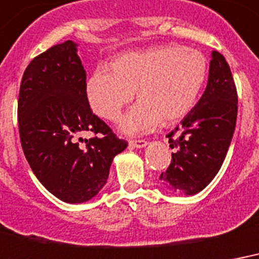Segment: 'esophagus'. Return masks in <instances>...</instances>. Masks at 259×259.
<instances>
[{
  "mask_svg": "<svg viewBox=\"0 0 259 259\" xmlns=\"http://www.w3.org/2000/svg\"><path fill=\"white\" fill-rule=\"evenodd\" d=\"M130 146L136 148H143L147 146V142L143 139H138V140H130Z\"/></svg>",
  "mask_w": 259,
  "mask_h": 259,
  "instance_id": "esophagus-1",
  "label": "esophagus"
}]
</instances>
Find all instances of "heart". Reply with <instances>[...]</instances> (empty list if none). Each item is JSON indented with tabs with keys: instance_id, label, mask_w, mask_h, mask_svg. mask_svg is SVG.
I'll list each match as a JSON object with an SVG mask.
<instances>
[{
	"instance_id": "heart-1",
	"label": "heart",
	"mask_w": 259,
	"mask_h": 259,
	"mask_svg": "<svg viewBox=\"0 0 259 259\" xmlns=\"http://www.w3.org/2000/svg\"><path fill=\"white\" fill-rule=\"evenodd\" d=\"M111 69L100 67L88 79L90 107L102 119L116 121L135 93L138 104L121 121L123 131L135 135L185 117L205 82L208 63L197 50L162 46L119 55Z\"/></svg>"
}]
</instances>
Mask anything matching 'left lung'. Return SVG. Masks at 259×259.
<instances>
[{
	"label": "left lung",
	"mask_w": 259,
	"mask_h": 259,
	"mask_svg": "<svg viewBox=\"0 0 259 259\" xmlns=\"http://www.w3.org/2000/svg\"><path fill=\"white\" fill-rule=\"evenodd\" d=\"M238 115V93L226 58L212 51L205 92L181 125L167 134L171 162L159 180L170 190L196 194L220 170Z\"/></svg>",
	"instance_id": "left-lung-1"
}]
</instances>
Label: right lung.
<instances>
[{
  "label": "right lung",
  "instance_id": "obj_1",
  "mask_svg": "<svg viewBox=\"0 0 259 259\" xmlns=\"http://www.w3.org/2000/svg\"><path fill=\"white\" fill-rule=\"evenodd\" d=\"M17 120L32 171L48 192L70 204L88 201L102 189L113 158L128 144L92 111L86 71L71 40L55 44L28 65ZM85 132L94 138L81 146Z\"/></svg>",
  "mask_w": 259,
  "mask_h": 259
}]
</instances>
